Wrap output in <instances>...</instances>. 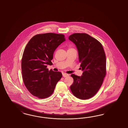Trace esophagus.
I'll return each mask as SVG.
<instances>
[{
  "mask_svg": "<svg viewBox=\"0 0 128 128\" xmlns=\"http://www.w3.org/2000/svg\"><path fill=\"white\" fill-rule=\"evenodd\" d=\"M68 76V74H65V73H63L62 74V76L64 78H66V76Z\"/></svg>",
  "mask_w": 128,
  "mask_h": 128,
  "instance_id": "obj_1",
  "label": "esophagus"
}]
</instances>
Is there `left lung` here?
I'll return each instance as SVG.
<instances>
[{"instance_id": "1", "label": "left lung", "mask_w": 128, "mask_h": 128, "mask_svg": "<svg viewBox=\"0 0 128 128\" xmlns=\"http://www.w3.org/2000/svg\"><path fill=\"white\" fill-rule=\"evenodd\" d=\"M68 39L76 46L78 52L81 76L72 74L74 82L70 86L72 93L81 100L94 96L100 88L106 73V58L100 42L85 33H74Z\"/></svg>"}]
</instances>
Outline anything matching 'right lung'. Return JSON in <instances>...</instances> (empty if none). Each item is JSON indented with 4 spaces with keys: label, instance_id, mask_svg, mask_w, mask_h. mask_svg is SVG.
Segmentation results:
<instances>
[{
    "label": "right lung",
    "instance_id": "1",
    "mask_svg": "<svg viewBox=\"0 0 128 128\" xmlns=\"http://www.w3.org/2000/svg\"><path fill=\"white\" fill-rule=\"evenodd\" d=\"M66 40L64 35L52 33L34 36L25 47L22 60L23 82L33 96L45 98L54 92L62 78L60 72L47 68L56 49Z\"/></svg>",
    "mask_w": 128,
    "mask_h": 128
}]
</instances>
